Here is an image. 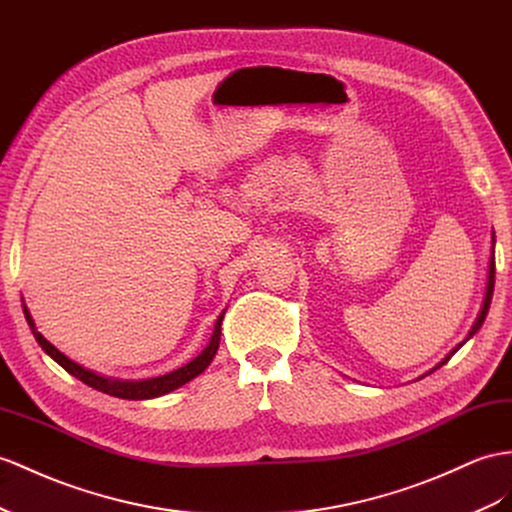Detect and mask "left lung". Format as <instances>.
Segmentation results:
<instances>
[{
    "mask_svg": "<svg viewBox=\"0 0 512 512\" xmlns=\"http://www.w3.org/2000/svg\"><path fill=\"white\" fill-rule=\"evenodd\" d=\"M491 244L495 246V233L491 235ZM493 248H491V259H489V281H487V294H484V303H482V307H480V313H478V318H476V322L474 324H471V331H469V335L463 339V342L461 344H458V346H454L450 352H448V355H445L437 365H435V368H432L430 372H435V370H439L441 368V365L443 363H448L450 361V357L454 355V352L458 350V348H461L465 342H467V339L469 337H474L478 331H480V326H482V322H484V318H487V313H489V307H491V298H493V287H495V257H493ZM430 372H426V374H430ZM424 374V376H426Z\"/></svg>",
    "mask_w": 512,
    "mask_h": 512,
    "instance_id": "left-lung-1",
    "label": "left lung"
}]
</instances>
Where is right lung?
<instances>
[{
	"instance_id": "add662e5",
	"label": "right lung",
	"mask_w": 512,
	"mask_h": 512,
	"mask_svg": "<svg viewBox=\"0 0 512 512\" xmlns=\"http://www.w3.org/2000/svg\"><path fill=\"white\" fill-rule=\"evenodd\" d=\"M23 313H25V320H28L30 329L36 337L38 346H41L51 359H54L58 365H62V368L67 370L69 374H73L75 378H80V381L86 383L88 387L108 393V396H114V398H123V400H149V398L164 396V393L179 389L181 385L190 383L192 378H196L201 372H205L207 365L212 363V359L216 357V350H218V344H220V324H222V318H225V311H222L218 320H216V324H214V333H212V337H209V344L201 350V355H196L186 365H181V368L168 372V374H162V376H155V378H142V381H123V378L101 376L93 370L84 368V365L75 363L73 359H69L67 355H64V352H60L54 344L47 342V339L36 331L32 313L25 305H23Z\"/></svg>"
}]
</instances>
